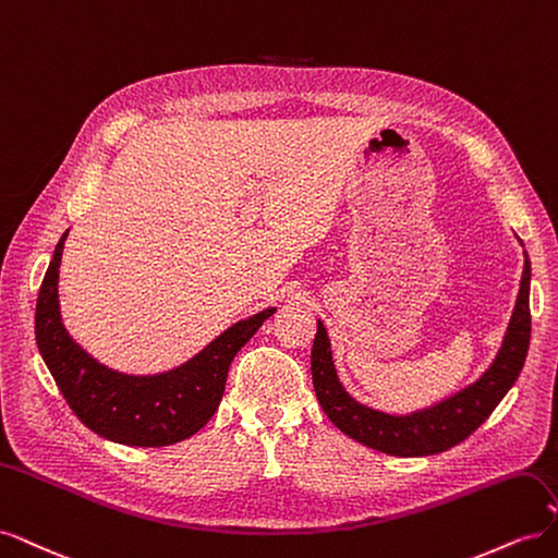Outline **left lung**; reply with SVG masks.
<instances>
[{
	"label": "left lung",
	"mask_w": 558,
	"mask_h": 558,
	"mask_svg": "<svg viewBox=\"0 0 558 558\" xmlns=\"http://www.w3.org/2000/svg\"><path fill=\"white\" fill-rule=\"evenodd\" d=\"M531 263H523L517 305L494 365L461 393L424 412L391 416L353 400L337 379L330 342L318 320L312 347V381L320 408L353 440L391 456H430L447 451L475 433L517 381L531 342Z\"/></svg>",
	"instance_id": "1"
}]
</instances>
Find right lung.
<instances>
[{"instance_id": "obj_1", "label": "right lung", "mask_w": 558, "mask_h": 558, "mask_svg": "<svg viewBox=\"0 0 558 558\" xmlns=\"http://www.w3.org/2000/svg\"><path fill=\"white\" fill-rule=\"evenodd\" d=\"M64 240L66 232L41 281L35 332L41 359L66 404L90 430L111 442L167 447L195 435L218 410L232 359L275 310L234 324L172 373L156 377L118 375L76 347L60 320L58 267Z\"/></svg>"}]
</instances>
